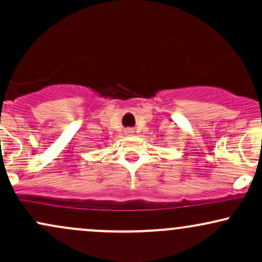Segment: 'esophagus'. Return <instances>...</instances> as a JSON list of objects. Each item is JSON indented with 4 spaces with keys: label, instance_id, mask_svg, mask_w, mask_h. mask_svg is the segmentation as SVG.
Returning <instances> with one entry per match:
<instances>
[{
    "label": "esophagus",
    "instance_id": "obj_1",
    "mask_svg": "<svg viewBox=\"0 0 262 262\" xmlns=\"http://www.w3.org/2000/svg\"><path fill=\"white\" fill-rule=\"evenodd\" d=\"M133 133H134V130L132 128H128V129H125V130H124L125 135H132Z\"/></svg>",
    "mask_w": 262,
    "mask_h": 262
}]
</instances>
